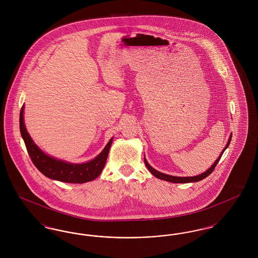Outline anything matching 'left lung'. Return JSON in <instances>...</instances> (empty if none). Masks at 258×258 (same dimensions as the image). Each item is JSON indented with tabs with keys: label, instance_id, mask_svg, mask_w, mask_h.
I'll return each mask as SVG.
<instances>
[{
	"label": "left lung",
	"instance_id": "left-lung-1",
	"mask_svg": "<svg viewBox=\"0 0 258 258\" xmlns=\"http://www.w3.org/2000/svg\"><path fill=\"white\" fill-rule=\"evenodd\" d=\"M231 138H232V134L229 136L228 138V142L226 143L225 147L223 148V150L221 151V155L220 157L215 160V162L211 165V167H209L208 169L205 172H203L202 174H199L197 176H192V177H177V176H172V175H167V174H164V173H161V172L156 170L155 168H153L149 163H148L146 158H144V162L147 166L149 171L151 172L155 177H157L158 179L160 180H163V181H166V182H170V183H176V184H184V183H196V182H199L203 179H205L206 177H208L209 175L213 172V170L215 169V167L217 166L218 162L221 160V156L223 154V152L227 149V147L229 146L230 144V141H231Z\"/></svg>",
	"mask_w": 258,
	"mask_h": 258
}]
</instances>
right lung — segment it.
Returning a JSON list of instances; mask_svg holds the SVG:
<instances>
[{"instance_id":"right-lung-1","label":"right lung","mask_w":258,"mask_h":258,"mask_svg":"<svg viewBox=\"0 0 258 258\" xmlns=\"http://www.w3.org/2000/svg\"><path fill=\"white\" fill-rule=\"evenodd\" d=\"M19 123L20 133L31 160L37 169L47 178L63 183L83 184L95 180L102 172L107 160L113 137L95 159L83 163H72L46 155L34 142L25 126L24 105L20 111Z\"/></svg>"}]
</instances>
